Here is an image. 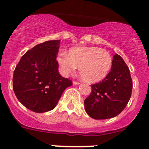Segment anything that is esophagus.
<instances>
[{
	"instance_id": "34e87169",
	"label": "esophagus",
	"mask_w": 149,
	"mask_h": 149,
	"mask_svg": "<svg viewBox=\"0 0 149 149\" xmlns=\"http://www.w3.org/2000/svg\"><path fill=\"white\" fill-rule=\"evenodd\" d=\"M72 84H73L74 85H79V84H80V83L77 82V81H73V82H72Z\"/></svg>"
}]
</instances>
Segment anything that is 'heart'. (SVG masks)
<instances>
[{
  "label": "heart",
  "mask_w": 149,
  "mask_h": 149,
  "mask_svg": "<svg viewBox=\"0 0 149 149\" xmlns=\"http://www.w3.org/2000/svg\"><path fill=\"white\" fill-rule=\"evenodd\" d=\"M56 61L63 74H72L78 67L82 79L88 83L104 80L113 65V58L108 51L94 46L73 47L68 54H58Z\"/></svg>",
  "instance_id": "1"
}]
</instances>
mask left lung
<instances>
[{
  "mask_svg": "<svg viewBox=\"0 0 149 149\" xmlns=\"http://www.w3.org/2000/svg\"><path fill=\"white\" fill-rule=\"evenodd\" d=\"M91 86V94L84 101L86 113L94 119L119 115L128 103L133 87L130 70L122 56L116 54L107 76Z\"/></svg>",
  "mask_w": 149,
  "mask_h": 149,
  "instance_id": "1",
  "label": "left lung"
}]
</instances>
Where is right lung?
I'll return each mask as SVG.
<instances>
[{
	"label": "right lung",
	"instance_id": "1",
	"mask_svg": "<svg viewBox=\"0 0 149 149\" xmlns=\"http://www.w3.org/2000/svg\"><path fill=\"white\" fill-rule=\"evenodd\" d=\"M60 39L34 46L22 56L13 74V88L24 106L35 113L53 110L72 81L58 72Z\"/></svg>",
	"mask_w": 149,
	"mask_h": 149
}]
</instances>
